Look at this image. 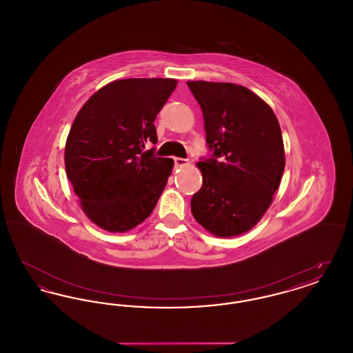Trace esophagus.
<instances>
[{"instance_id": "obj_1", "label": "esophagus", "mask_w": 353, "mask_h": 353, "mask_svg": "<svg viewBox=\"0 0 353 353\" xmlns=\"http://www.w3.org/2000/svg\"><path fill=\"white\" fill-rule=\"evenodd\" d=\"M189 161L186 159H181V157H174V165L176 167H184Z\"/></svg>"}]
</instances>
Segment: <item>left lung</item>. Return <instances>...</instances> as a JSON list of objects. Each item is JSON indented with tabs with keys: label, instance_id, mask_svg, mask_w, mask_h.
Wrapping results in <instances>:
<instances>
[{
	"label": "left lung",
	"instance_id": "obj_1",
	"mask_svg": "<svg viewBox=\"0 0 353 353\" xmlns=\"http://www.w3.org/2000/svg\"><path fill=\"white\" fill-rule=\"evenodd\" d=\"M213 157L197 163L201 189L190 208L210 234L252 230L272 202L285 170L279 121L269 104L239 84L189 81Z\"/></svg>",
	"mask_w": 353,
	"mask_h": 353
}]
</instances>
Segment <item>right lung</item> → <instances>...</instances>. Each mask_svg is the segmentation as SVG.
<instances>
[{
    "label": "right lung",
    "mask_w": 353,
    "mask_h": 353,
    "mask_svg": "<svg viewBox=\"0 0 353 353\" xmlns=\"http://www.w3.org/2000/svg\"><path fill=\"white\" fill-rule=\"evenodd\" d=\"M177 85L169 78L119 79L79 110L65 147L68 181L91 222L124 233L150 217L173 160L143 151L157 143L154 119Z\"/></svg>",
    "instance_id": "add662e5"
}]
</instances>
